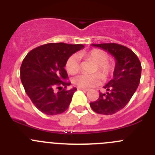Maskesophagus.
I'll list each match as a JSON object with an SVG mask.
<instances>
[{
  "label": "esophagus",
  "mask_w": 155,
  "mask_h": 155,
  "mask_svg": "<svg viewBox=\"0 0 155 155\" xmlns=\"http://www.w3.org/2000/svg\"><path fill=\"white\" fill-rule=\"evenodd\" d=\"M78 89L81 90V91H88V89H86V88H82V87H78Z\"/></svg>",
  "instance_id": "esophagus-1"
}]
</instances>
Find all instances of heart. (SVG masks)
<instances>
[{
	"instance_id": "b5f03b06",
	"label": "heart",
	"mask_w": 155,
	"mask_h": 155,
	"mask_svg": "<svg viewBox=\"0 0 155 155\" xmlns=\"http://www.w3.org/2000/svg\"><path fill=\"white\" fill-rule=\"evenodd\" d=\"M87 60H91L97 64L93 72H100L104 79L109 78L113 74L116 68V63L113 60H109V54L101 49H94L87 53L81 54ZM65 68L70 74H76L80 71V64L78 57L76 55H71L68 58L65 63ZM102 76L100 74L87 75L81 74L73 78V83L79 87L89 88L94 87L101 83Z\"/></svg>"
}]
</instances>
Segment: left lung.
<instances>
[{
	"label": "left lung",
	"instance_id": "obj_1",
	"mask_svg": "<svg viewBox=\"0 0 155 155\" xmlns=\"http://www.w3.org/2000/svg\"><path fill=\"white\" fill-rule=\"evenodd\" d=\"M102 48L116 58L113 79L99 93L95 102L90 103L92 110L98 114L113 115L125 107L136 91L141 76V64L137 56L128 47L114 42L92 44Z\"/></svg>",
	"mask_w": 155,
	"mask_h": 155
}]
</instances>
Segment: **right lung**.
<instances>
[{
  "mask_svg": "<svg viewBox=\"0 0 155 155\" xmlns=\"http://www.w3.org/2000/svg\"><path fill=\"white\" fill-rule=\"evenodd\" d=\"M84 47L82 44L51 42L28 53L20 68V78L25 91L35 107L46 115L63 113L69 107L76 88L71 84L66 61ZM55 89H58L57 93Z\"/></svg>",
  "mask_w": 155,
  "mask_h": 155,
  "instance_id": "1",
  "label": "right lung"
}]
</instances>
